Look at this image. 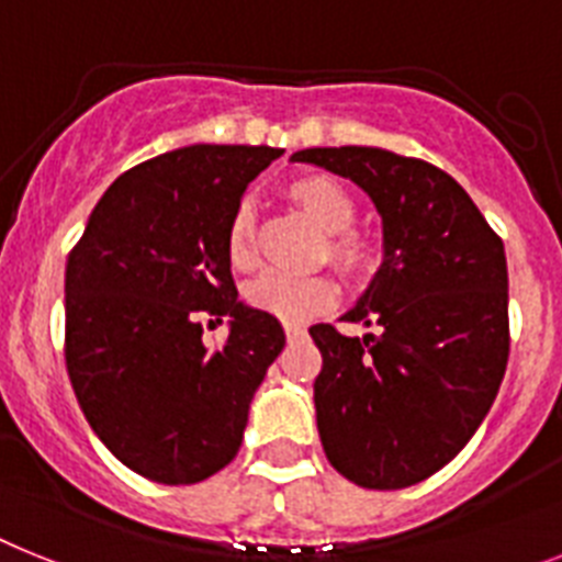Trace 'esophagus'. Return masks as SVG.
Wrapping results in <instances>:
<instances>
[{
    "label": "esophagus",
    "mask_w": 562,
    "mask_h": 562,
    "mask_svg": "<svg viewBox=\"0 0 562 562\" xmlns=\"http://www.w3.org/2000/svg\"><path fill=\"white\" fill-rule=\"evenodd\" d=\"M285 337H289V342H296V339H305V337H308V331H305L303 325L285 323Z\"/></svg>",
    "instance_id": "34e87169"
}]
</instances>
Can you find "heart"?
Returning a JSON list of instances; mask_svg holds the SVG:
<instances>
[{
	"label": "heart",
	"mask_w": 562,
	"mask_h": 562,
	"mask_svg": "<svg viewBox=\"0 0 562 562\" xmlns=\"http://www.w3.org/2000/svg\"><path fill=\"white\" fill-rule=\"evenodd\" d=\"M289 200L296 209L317 225L325 237V257L351 280L369 273L374 262V248L369 239L348 231L357 216L353 196L339 186L334 177L325 173H305L289 182L285 188ZM225 254H228L231 268L237 271H251L257 266V231H254L251 205H239L228 220L225 228ZM337 300V289L328 277H285V273H266L248 289V303L254 308L266 311L282 323H305L328 311Z\"/></svg>",
	"instance_id": "1"
}]
</instances>
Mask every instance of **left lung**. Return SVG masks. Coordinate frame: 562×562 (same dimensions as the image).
<instances>
[{"mask_svg":"<svg viewBox=\"0 0 562 562\" xmlns=\"http://www.w3.org/2000/svg\"><path fill=\"white\" fill-rule=\"evenodd\" d=\"M308 162L351 179L383 220V266L346 337L311 325L323 353L314 380L328 463L362 488H405L451 463L492 408L508 362L503 239L449 173L383 148H305Z\"/></svg>","mask_w":562,"mask_h":562,"instance_id":"8db88e82","label":"left lung"}]
</instances>
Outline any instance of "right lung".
Returning a JSON list of instances; mask_svg holds the SVG:
<instances>
[{"mask_svg": "<svg viewBox=\"0 0 562 562\" xmlns=\"http://www.w3.org/2000/svg\"><path fill=\"white\" fill-rule=\"evenodd\" d=\"M280 148L188 145L102 193L65 268V362L85 419L131 471L165 485L237 457L254 391L285 346L237 296L225 228ZM231 316L209 349L199 317Z\"/></svg>", "mask_w": 562, "mask_h": 562, "instance_id": "1", "label": "right lung"}]
</instances>
